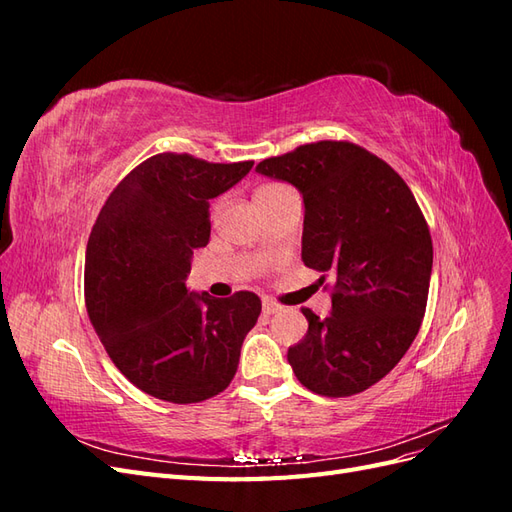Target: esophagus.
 Instances as JSON below:
<instances>
[{
    "mask_svg": "<svg viewBox=\"0 0 512 512\" xmlns=\"http://www.w3.org/2000/svg\"><path fill=\"white\" fill-rule=\"evenodd\" d=\"M282 309V305L280 303H275V301H271V299H262V314H267V316H271V314H277Z\"/></svg>",
    "mask_w": 512,
    "mask_h": 512,
    "instance_id": "obj_1",
    "label": "esophagus"
}]
</instances>
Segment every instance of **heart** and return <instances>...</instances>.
<instances>
[{
    "instance_id": "obj_1",
    "label": "heart",
    "mask_w": 512,
    "mask_h": 512,
    "mask_svg": "<svg viewBox=\"0 0 512 512\" xmlns=\"http://www.w3.org/2000/svg\"><path fill=\"white\" fill-rule=\"evenodd\" d=\"M273 188H277V185H265V188H260V190L256 192V196H258V194H265V192H269V190H273Z\"/></svg>"
}]
</instances>
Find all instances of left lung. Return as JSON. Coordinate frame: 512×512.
Instances as JSON below:
<instances>
[{"instance_id":"8db88e82","label":"left lung","mask_w":512,"mask_h":512,"mask_svg":"<svg viewBox=\"0 0 512 512\" xmlns=\"http://www.w3.org/2000/svg\"><path fill=\"white\" fill-rule=\"evenodd\" d=\"M256 173L301 192V258L335 282L327 318L303 309L307 333L288 348L294 376L324 397L361 393L401 361L425 316L433 247L414 194L384 160L344 141L301 145Z\"/></svg>"}]
</instances>
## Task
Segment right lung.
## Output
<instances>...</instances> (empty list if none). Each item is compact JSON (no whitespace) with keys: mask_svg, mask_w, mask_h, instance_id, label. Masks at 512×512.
Returning <instances> with one entry per match:
<instances>
[{"mask_svg":"<svg viewBox=\"0 0 512 512\" xmlns=\"http://www.w3.org/2000/svg\"><path fill=\"white\" fill-rule=\"evenodd\" d=\"M254 162L211 164L158 153L108 196L85 256V305L117 369L151 397L198 404L235 378L260 316L254 292L213 299L185 286L211 235L209 200Z\"/></svg>","mask_w":512,"mask_h":512,"instance_id":"obj_1","label":"right lung"}]
</instances>
